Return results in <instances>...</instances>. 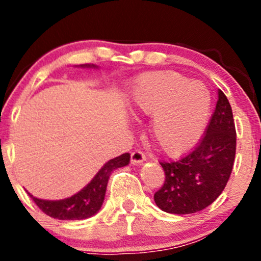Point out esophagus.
I'll use <instances>...</instances> for the list:
<instances>
[{
	"label": "esophagus",
	"instance_id": "obj_1",
	"mask_svg": "<svg viewBox=\"0 0 261 261\" xmlns=\"http://www.w3.org/2000/svg\"><path fill=\"white\" fill-rule=\"evenodd\" d=\"M145 160H146L145 154L141 151H139V150H136V151H134L133 154H131V163H133V164H136V165L143 164Z\"/></svg>",
	"mask_w": 261,
	"mask_h": 261
}]
</instances>
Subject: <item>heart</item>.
I'll list each match as a JSON object with an SVG mask.
<instances>
[{
	"mask_svg": "<svg viewBox=\"0 0 261 261\" xmlns=\"http://www.w3.org/2000/svg\"><path fill=\"white\" fill-rule=\"evenodd\" d=\"M135 116L151 117L154 144L179 156L198 143L211 111V94L198 82L174 72H147L138 78L128 101Z\"/></svg>",
	"mask_w": 261,
	"mask_h": 261,
	"instance_id": "obj_1",
	"label": "heart"
}]
</instances>
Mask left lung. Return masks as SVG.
<instances>
[{"label":"left lung","instance_id":"1","mask_svg":"<svg viewBox=\"0 0 261 261\" xmlns=\"http://www.w3.org/2000/svg\"><path fill=\"white\" fill-rule=\"evenodd\" d=\"M236 152V130L227 97L218 101L199 144L177 162H163L164 186L154 194L162 211L188 215L202 211L218 198L227 184Z\"/></svg>","mask_w":261,"mask_h":261}]
</instances>
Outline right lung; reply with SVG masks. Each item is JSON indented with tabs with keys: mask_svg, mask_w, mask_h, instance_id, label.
Returning a JSON list of instances; mask_svg holds the SVG:
<instances>
[{
	"mask_svg": "<svg viewBox=\"0 0 261 261\" xmlns=\"http://www.w3.org/2000/svg\"><path fill=\"white\" fill-rule=\"evenodd\" d=\"M78 68L97 69L98 67L94 64H81L78 65ZM128 163H130V154L128 152H125L120 156L109 160L84 188H82L80 192L73 194L72 197H68V198L50 201V199H41L38 197H34L33 194H29L36 203V206L50 217L67 221L86 220V218L94 216L101 210L111 173L118 168L126 167V165H128Z\"/></svg>",
	"mask_w": 261,
	"mask_h": 261,
	"instance_id": "right-lung-1",
	"label": "right lung"
}]
</instances>
